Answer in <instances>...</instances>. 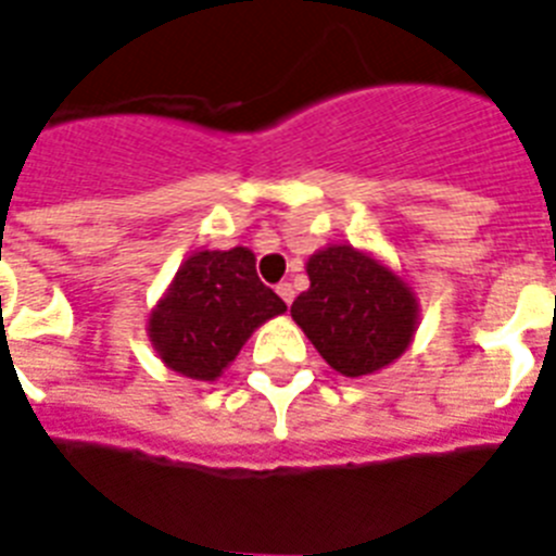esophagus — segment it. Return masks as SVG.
Masks as SVG:
<instances>
[{
  "label": "esophagus",
  "mask_w": 556,
  "mask_h": 556,
  "mask_svg": "<svg viewBox=\"0 0 556 556\" xmlns=\"http://www.w3.org/2000/svg\"><path fill=\"white\" fill-rule=\"evenodd\" d=\"M277 293L282 296V302H286V305H291V302H293V286H291V282H279Z\"/></svg>",
  "instance_id": "1"
}]
</instances>
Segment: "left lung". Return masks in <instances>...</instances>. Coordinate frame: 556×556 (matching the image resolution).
Wrapping results in <instances>:
<instances>
[{"label":"left lung","mask_w":556,"mask_h":556,"mask_svg":"<svg viewBox=\"0 0 556 556\" xmlns=\"http://www.w3.org/2000/svg\"><path fill=\"white\" fill-rule=\"evenodd\" d=\"M311 288L291 305L319 356L348 379L384 370L407 353L421 302L393 265L350 242H328L305 263Z\"/></svg>","instance_id":"obj_1"}]
</instances>
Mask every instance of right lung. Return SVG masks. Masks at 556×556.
Instances as JSON below:
<instances>
[{
    "mask_svg": "<svg viewBox=\"0 0 556 556\" xmlns=\"http://www.w3.org/2000/svg\"><path fill=\"white\" fill-rule=\"evenodd\" d=\"M286 302L256 277L254 251H194L149 311L147 333L163 365L194 381L220 379L260 325Z\"/></svg>",
    "mask_w": 556,
    "mask_h": 556,
    "instance_id": "add662e5",
    "label": "right lung"
}]
</instances>
